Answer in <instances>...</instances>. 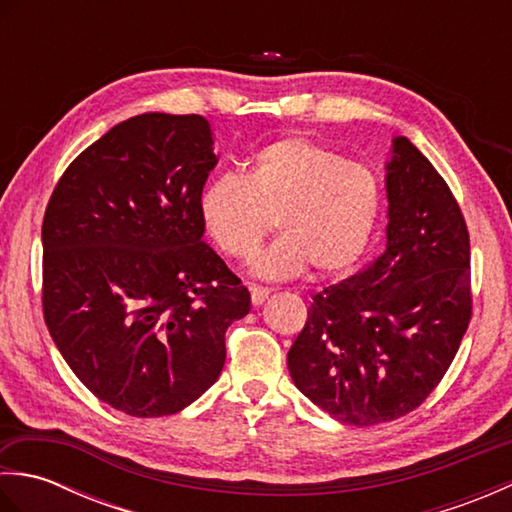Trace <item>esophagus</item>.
Listing matches in <instances>:
<instances>
[{"instance_id":"esophagus-1","label":"esophagus","mask_w":512,"mask_h":512,"mask_svg":"<svg viewBox=\"0 0 512 512\" xmlns=\"http://www.w3.org/2000/svg\"><path fill=\"white\" fill-rule=\"evenodd\" d=\"M270 290L262 288V286H250V301H253V306H262V303L268 299Z\"/></svg>"}]
</instances>
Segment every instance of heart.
<instances>
[{
	"label": "heart",
	"mask_w": 512,
	"mask_h": 512,
	"mask_svg": "<svg viewBox=\"0 0 512 512\" xmlns=\"http://www.w3.org/2000/svg\"><path fill=\"white\" fill-rule=\"evenodd\" d=\"M385 206L383 180L365 162L303 136L255 151L244 176L224 173L200 195L204 231L224 255L248 262L262 239L281 235L257 259L264 279L352 268L372 244Z\"/></svg>",
	"instance_id": "obj_1"
}]
</instances>
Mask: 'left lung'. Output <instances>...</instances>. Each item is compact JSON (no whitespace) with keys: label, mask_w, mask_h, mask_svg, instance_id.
<instances>
[{"label":"left lung","mask_w":512,"mask_h":512,"mask_svg":"<svg viewBox=\"0 0 512 512\" xmlns=\"http://www.w3.org/2000/svg\"><path fill=\"white\" fill-rule=\"evenodd\" d=\"M383 255L312 297L288 352L297 389L356 427L420 407L469 328L471 244L449 184L405 136L387 162Z\"/></svg>","instance_id":"left-lung-1"}]
</instances>
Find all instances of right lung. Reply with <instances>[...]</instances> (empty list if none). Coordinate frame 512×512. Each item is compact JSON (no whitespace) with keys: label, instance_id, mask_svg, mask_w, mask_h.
I'll use <instances>...</instances> for the list:
<instances>
[{"label":"right lung","instance_id":"add662e5","mask_svg":"<svg viewBox=\"0 0 512 512\" xmlns=\"http://www.w3.org/2000/svg\"><path fill=\"white\" fill-rule=\"evenodd\" d=\"M217 165L204 116L149 112L81 151L43 215V319L92 394L134 418L198 400L250 295L202 242Z\"/></svg>","mask_w":512,"mask_h":512}]
</instances>
